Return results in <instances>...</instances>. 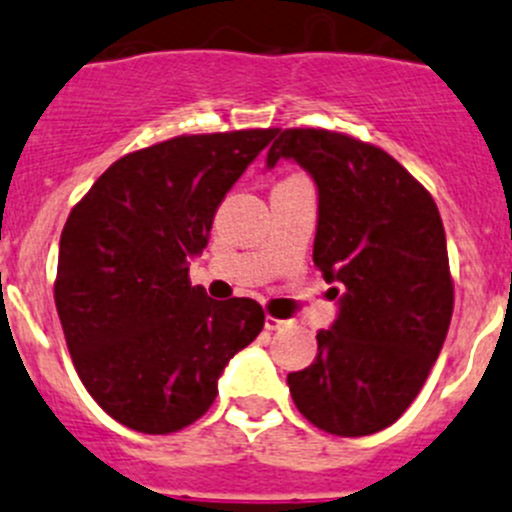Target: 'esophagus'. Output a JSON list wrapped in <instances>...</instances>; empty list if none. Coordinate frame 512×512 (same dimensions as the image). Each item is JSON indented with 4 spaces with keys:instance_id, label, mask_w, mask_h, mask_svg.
<instances>
[{
    "instance_id": "obj_1",
    "label": "esophagus",
    "mask_w": 512,
    "mask_h": 512,
    "mask_svg": "<svg viewBox=\"0 0 512 512\" xmlns=\"http://www.w3.org/2000/svg\"><path fill=\"white\" fill-rule=\"evenodd\" d=\"M285 325H287L285 320H277V317H272V315L265 317V327H267V330H280V327H285Z\"/></svg>"
}]
</instances>
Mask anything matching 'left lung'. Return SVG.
Masks as SVG:
<instances>
[{
	"mask_svg": "<svg viewBox=\"0 0 512 512\" xmlns=\"http://www.w3.org/2000/svg\"><path fill=\"white\" fill-rule=\"evenodd\" d=\"M280 132V130H277ZM317 187L312 260L337 317L317 357L287 375L297 410L320 430L360 438L418 398L453 317V280L433 197L380 147L327 130H285L267 152Z\"/></svg>",
	"mask_w": 512,
	"mask_h": 512,
	"instance_id": "obj_1",
	"label": "left lung"
}]
</instances>
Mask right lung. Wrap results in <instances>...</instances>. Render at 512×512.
<instances>
[{"mask_svg": "<svg viewBox=\"0 0 512 512\" xmlns=\"http://www.w3.org/2000/svg\"><path fill=\"white\" fill-rule=\"evenodd\" d=\"M275 135H190L132 152L69 212L54 302L79 380L117 423L150 435L192 425L227 362L260 335L255 300H212L187 272L220 202Z\"/></svg>", "mask_w": 512, "mask_h": 512, "instance_id": "add662e5", "label": "right lung"}]
</instances>
